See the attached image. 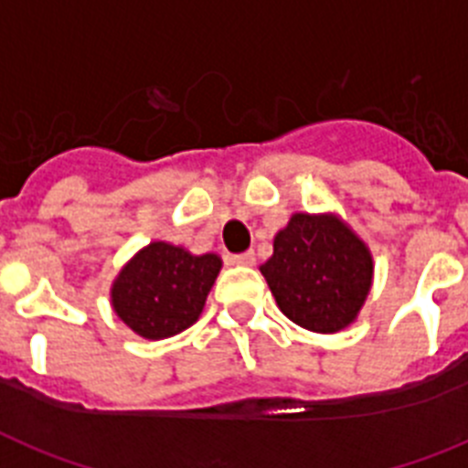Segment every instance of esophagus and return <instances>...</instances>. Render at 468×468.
<instances>
[{"instance_id": "esophagus-1", "label": "esophagus", "mask_w": 468, "mask_h": 468, "mask_svg": "<svg viewBox=\"0 0 468 468\" xmlns=\"http://www.w3.org/2000/svg\"><path fill=\"white\" fill-rule=\"evenodd\" d=\"M230 261H233V264H238V266H252L254 261H257V257H254V252L250 250V252L233 254V257H230Z\"/></svg>"}]
</instances>
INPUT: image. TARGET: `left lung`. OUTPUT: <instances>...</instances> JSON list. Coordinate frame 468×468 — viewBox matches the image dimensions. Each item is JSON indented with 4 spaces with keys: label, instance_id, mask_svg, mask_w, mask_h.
<instances>
[{
    "label": "left lung",
    "instance_id": "left-lung-1",
    "mask_svg": "<svg viewBox=\"0 0 468 468\" xmlns=\"http://www.w3.org/2000/svg\"><path fill=\"white\" fill-rule=\"evenodd\" d=\"M276 304L292 324L337 333L355 324L371 282L374 257L337 214H292L259 266Z\"/></svg>",
    "mask_w": 468,
    "mask_h": 468
}]
</instances>
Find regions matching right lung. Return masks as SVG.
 <instances>
[{
	"label": "right lung",
	"mask_w": 468,
	"mask_h": 468,
	"mask_svg": "<svg viewBox=\"0 0 468 468\" xmlns=\"http://www.w3.org/2000/svg\"><path fill=\"white\" fill-rule=\"evenodd\" d=\"M223 261L154 240L125 261L112 282L113 314L144 340H164L199 319Z\"/></svg>",
	"instance_id": "1"
}]
</instances>
